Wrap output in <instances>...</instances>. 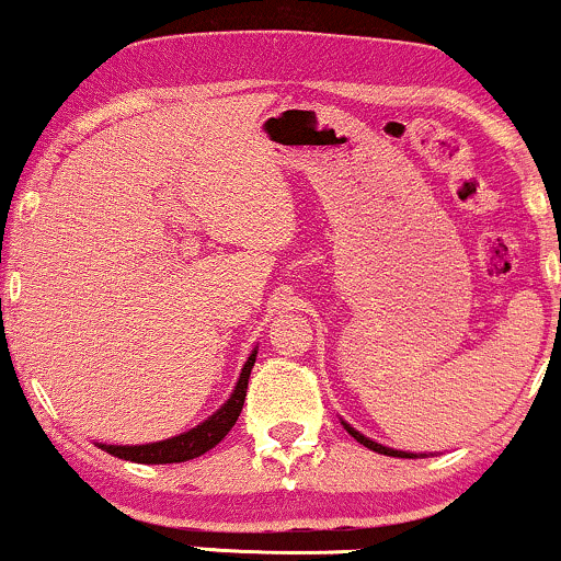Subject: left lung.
Returning <instances> with one entry per match:
<instances>
[{"label":"left lung","mask_w":561,"mask_h":561,"mask_svg":"<svg viewBox=\"0 0 561 561\" xmlns=\"http://www.w3.org/2000/svg\"><path fill=\"white\" fill-rule=\"evenodd\" d=\"M341 423H343V428L348 431L351 436H354L356 442H359V445H365V447H370L373 453H380V455H391V458H423V455H417V453H404V450H393V447H386V445H378V442L375 439H370V436H365L362 434V431H356L354 426H351V423H346L341 417Z\"/></svg>","instance_id":"1"}]
</instances>
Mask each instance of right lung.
I'll list each match as a JSON object with an SVG mask.
<instances>
[{
	"label": "right lung",
	"mask_w": 561,
	"mask_h": 561,
	"mask_svg": "<svg viewBox=\"0 0 561 561\" xmlns=\"http://www.w3.org/2000/svg\"><path fill=\"white\" fill-rule=\"evenodd\" d=\"M255 356L257 346L252 348L248 362H244L231 397L226 399L207 421H202L199 426L183 431V434L178 436H170V439L149 442V445H103V442H98V447L106 450L108 455H114V458L133 460V463H183V460L199 458V455L213 450V447L233 428V423H237L244 397H248V380L252 365H255Z\"/></svg>",
	"instance_id": "1"
}]
</instances>
